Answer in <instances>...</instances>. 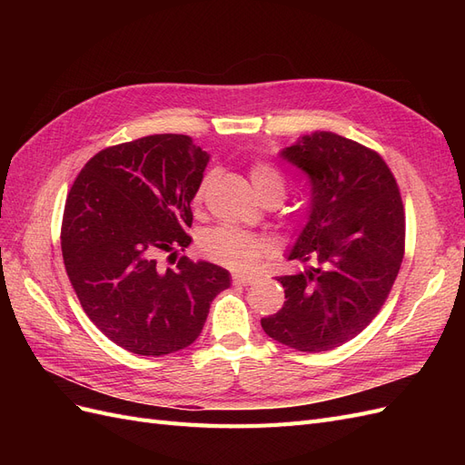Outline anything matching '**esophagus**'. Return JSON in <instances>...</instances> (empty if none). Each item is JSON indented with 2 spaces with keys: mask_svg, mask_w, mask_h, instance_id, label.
<instances>
[{
  "mask_svg": "<svg viewBox=\"0 0 465 465\" xmlns=\"http://www.w3.org/2000/svg\"><path fill=\"white\" fill-rule=\"evenodd\" d=\"M256 281L254 275H246V273H234L232 275V283L234 285H252Z\"/></svg>",
  "mask_w": 465,
  "mask_h": 465,
  "instance_id": "obj_1",
  "label": "esophagus"
}]
</instances>
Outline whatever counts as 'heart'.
I'll use <instances>...</instances> for the list:
<instances>
[{
	"label": "heart",
	"instance_id": "obj_1",
	"mask_svg": "<svg viewBox=\"0 0 465 465\" xmlns=\"http://www.w3.org/2000/svg\"><path fill=\"white\" fill-rule=\"evenodd\" d=\"M252 186L262 198L267 192H279L283 195L285 180L277 168L270 163H256L250 168ZM209 178H203L200 186L193 192V202H202ZM202 248L209 260L217 263L236 267V270H248L256 265L262 256L270 250V241L263 236L252 234L248 231L232 229V227H217L211 229L202 238Z\"/></svg>",
	"mask_w": 465,
	"mask_h": 465
}]
</instances>
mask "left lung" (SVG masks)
I'll return each mask as SVG.
<instances>
[{"label":"left lung","mask_w":465,"mask_h":465,"mask_svg":"<svg viewBox=\"0 0 465 465\" xmlns=\"http://www.w3.org/2000/svg\"><path fill=\"white\" fill-rule=\"evenodd\" d=\"M281 157L311 178V211L289 260L312 265L277 279L287 301L262 328L322 353L353 340L386 302L403 260V203L384 159L353 139L314 132Z\"/></svg>","instance_id":"8db88e82"}]
</instances>
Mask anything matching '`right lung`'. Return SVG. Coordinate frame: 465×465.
<instances>
[{
	"mask_svg": "<svg viewBox=\"0 0 465 465\" xmlns=\"http://www.w3.org/2000/svg\"><path fill=\"white\" fill-rule=\"evenodd\" d=\"M209 154L190 135L161 134L98 151L67 193L62 254L69 281L94 326L110 341L145 357L192 345L231 273L180 258L192 200Z\"/></svg>",
	"mask_w": 465,
	"mask_h": 465,
	"instance_id": "add662e5",
	"label": "right lung"
}]
</instances>
